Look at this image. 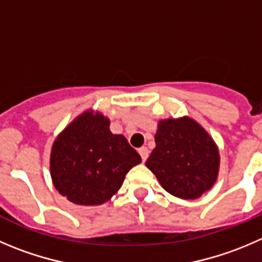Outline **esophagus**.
Segmentation results:
<instances>
[{"mask_svg": "<svg viewBox=\"0 0 262 262\" xmlns=\"http://www.w3.org/2000/svg\"><path fill=\"white\" fill-rule=\"evenodd\" d=\"M139 154L141 156V159H143V162L146 161V158H148L149 156V150L146 146H141V148H139Z\"/></svg>", "mask_w": 262, "mask_h": 262, "instance_id": "34e87169", "label": "esophagus"}]
</instances>
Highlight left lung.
Wrapping results in <instances>:
<instances>
[{
	"mask_svg": "<svg viewBox=\"0 0 262 262\" xmlns=\"http://www.w3.org/2000/svg\"><path fill=\"white\" fill-rule=\"evenodd\" d=\"M156 148L145 164L166 191L183 199L199 198L217 179L220 156L215 141L189 117L158 123Z\"/></svg>",
	"mask_w": 262,
	"mask_h": 262,
	"instance_id": "8db88e82",
	"label": "left lung"
}]
</instances>
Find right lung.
<instances>
[{
  "label": "right lung",
  "mask_w": 262,
  "mask_h": 262,
  "mask_svg": "<svg viewBox=\"0 0 262 262\" xmlns=\"http://www.w3.org/2000/svg\"><path fill=\"white\" fill-rule=\"evenodd\" d=\"M140 162L123 135L111 133L108 118L84 112L55 140L50 170L61 195L76 204L95 206L109 201Z\"/></svg>",
  "instance_id": "right-lung-1"
}]
</instances>
